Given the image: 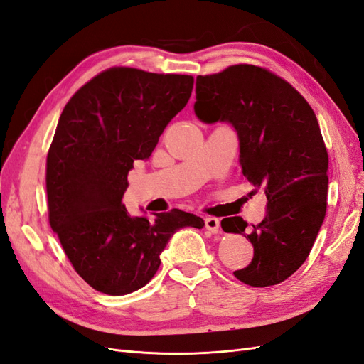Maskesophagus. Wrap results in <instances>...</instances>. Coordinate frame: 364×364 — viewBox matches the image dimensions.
Wrapping results in <instances>:
<instances>
[{
    "instance_id": "esophagus-1",
    "label": "esophagus",
    "mask_w": 364,
    "mask_h": 364,
    "mask_svg": "<svg viewBox=\"0 0 364 364\" xmlns=\"http://www.w3.org/2000/svg\"><path fill=\"white\" fill-rule=\"evenodd\" d=\"M205 226L208 230H211L213 234L220 232V220L215 217H206L205 218Z\"/></svg>"
}]
</instances>
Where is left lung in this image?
<instances>
[{"label": "left lung", "instance_id": "left-lung-1", "mask_svg": "<svg viewBox=\"0 0 364 364\" xmlns=\"http://www.w3.org/2000/svg\"><path fill=\"white\" fill-rule=\"evenodd\" d=\"M194 114L234 127L243 174L267 197L259 225L222 222L225 232L253 246L252 262L235 278L252 287L285 281L310 255L326 213L328 153L316 114L290 83L255 65L197 75Z\"/></svg>", "mask_w": 364, "mask_h": 364}]
</instances>
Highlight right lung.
Listing matches in <instances>:
<instances>
[{"mask_svg":"<svg viewBox=\"0 0 364 364\" xmlns=\"http://www.w3.org/2000/svg\"><path fill=\"white\" fill-rule=\"evenodd\" d=\"M193 83L191 75L111 68L82 86L59 118L47 156L50 225L97 291L123 296L144 287L170 238L205 226L181 209L150 218L123 205L134 161L150 158Z\"/></svg>","mask_w":364,"mask_h":364,"instance_id":"right-lung-1","label":"right lung"}]
</instances>
